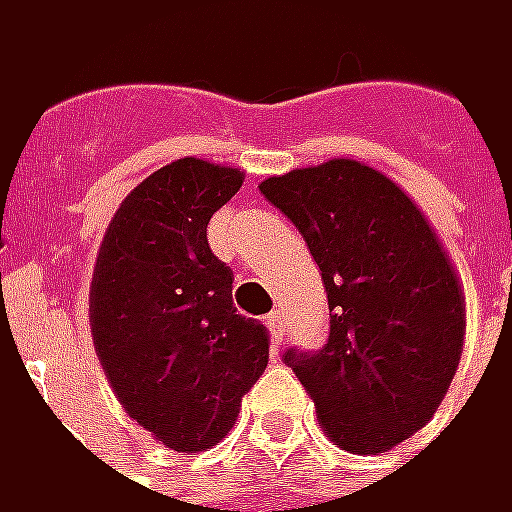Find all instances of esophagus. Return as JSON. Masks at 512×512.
Masks as SVG:
<instances>
[{"mask_svg": "<svg viewBox=\"0 0 512 512\" xmlns=\"http://www.w3.org/2000/svg\"><path fill=\"white\" fill-rule=\"evenodd\" d=\"M267 329H270V335H273V341L279 344L281 338H284V315H281L279 310H273L270 315H267Z\"/></svg>", "mask_w": 512, "mask_h": 512, "instance_id": "esophagus-1", "label": "esophagus"}]
</instances>
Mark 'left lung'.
Wrapping results in <instances>:
<instances>
[{
	"label": "left lung",
	"instance_id": "obj_1",
	"mask_svg": "<svg viewBox=\"0 0 512 512\" xmlns=\"http://www.w3.org/2000/svg\"><path fill=\"white\" fill-rule=\"evenodd\" d=\"M321 267L329 338L287 349L329 440L383 454L420 431L445 400L465 341V293L434 228L406 191L335 157L262 185Z\"/></svg>",
	"mask_w": 512,
	"mask_h": 512
}]
</instances>
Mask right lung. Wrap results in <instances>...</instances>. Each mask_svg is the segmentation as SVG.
Returning a JSON list of instances; mask_svg holds the SVG:
<instances>
[{
    "mask_svg": "<svg viewBox=\"0 0 512 512\" xmlns=\"http://www.w3.org/2000/svg\"><path fill=\"white\" fill-rule=\"evenodd\" d=\"M239 168L183 157L120 202L89 287L98 360L126 414L171 451L222 440L262 377L267 329L233 307V270L208 248Z\"/></svg>",
    "mask_w": 512,
    "mask_h": 512,
    "instance_id": "1",
    "label": "right lung"
}]
</instances>
